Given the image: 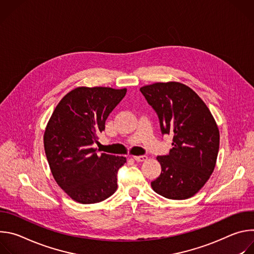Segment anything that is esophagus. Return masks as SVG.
Wrapping results in <instances>:
<instances>
[{
	"instance_id": "1",
	"label": "esophagus",
	"mask_w": 254,
	"mask_h": 254,
	"mask_svg": "<svg viewBox=\"0 0 254 254\" xmlns=\"http://www.w3.org/2000/svg\"><path fill=\"white\" fill-rule=\"evenodd\" d=\"M133 159L136 162H144L148 160V157L147 156H133Z\"/></svg>"
}]
</instances>
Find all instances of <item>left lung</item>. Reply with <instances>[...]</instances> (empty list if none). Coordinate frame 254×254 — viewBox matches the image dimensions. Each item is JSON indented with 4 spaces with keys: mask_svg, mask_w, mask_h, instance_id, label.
<instances>
[{
    "mask_svg": "<svg viewBox=\"0 0 254 254\" xmlns=\"http://www.w3.org/2000/svg\"><path fill=\"white\" fill-rule=\"evenodd\" d=\"M156 111L163 133L173 135V149L158 156L161 175L151 183L159 195L172 200L193 197L212 175L220 134L208 106L189 86L176 81L139 88Z\"/></svg>",
    "mask_w": 254,
    "mask_h": 254,
    "instance_id": "1",
    "label": "left lung"
}]
</instances>
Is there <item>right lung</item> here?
Returning <instances> with one entry per match:
<instances>
[{
    "label": "right lung",
    "instance_id": "1",
    "mask_svg": "<svg viewBox=\"0 0 254 254\" xmlns=\"http://www.w3.org/2000/svg\"><path fill=\"white\" fill-rule=\"evenodd\" d=\"M127 88L79 86L57 104L44 132L46 158L58 186L81 204H94L118 189L125 157L96 153L94 142Z\"/></svg>",
    "mask_w": 254,
    "mask_h": 254
}]
</instances>
